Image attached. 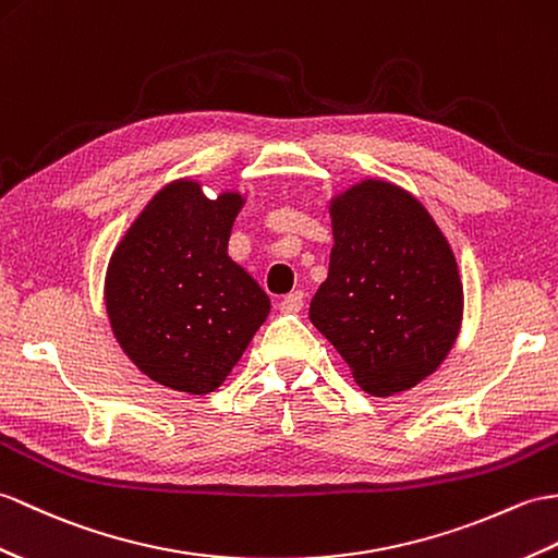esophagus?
Listing matches in <instances>:
<instances>
[{"mask_svg":"<svg viewBox=\"0 0 558 558\" xmlns=\"http://www.w3.org/2000/svg\"><path fill=\"white\" fill-rule=\"evenodd\" d=\"M302 306H304V292L302 290L284 294L282 300H280V304H278V308L282 311V314H296V311H302Z\"/></svg>","mask_w":558,"mask_h":558,"instance_id":"1","label":"esophagus"}]
</instances>
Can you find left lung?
Here are the masks:
<instances>
[{
	"label": "left lung",
	"instance_id": "obj_1",
	"mask_svg": "<svg viewBox=\"0 0 558 558\" xmlns=\"http://www.w3.org/2000/svg\"><path fill=\"white\" fill-rule=\"evenodd\" d=\"M328 278L308 318L368 395L404 392L454 344L463 288L425 206L385 180H364L330 204Z\"/></svg>",
	"mask_w": 558,
	"mask_h": 558
}]
</instances>
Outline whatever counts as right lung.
<instances>
[{"instance_id": "1", "label": "right lung", "mask_w": 558, "mask_h": 558, "mask_svg": "<svg viewBox=\"0 0 558 558\" xmlns=\"http://www.w3.org/2000/svg\"><path fill=\"white\" fill-rule=\"evenodd\" d=\"M242 202L175 180L111 256L104 296L116 340L171 390L209 395L223 385L270 311L268 294L228 256Z\"/></svg>"}]
</instances>
